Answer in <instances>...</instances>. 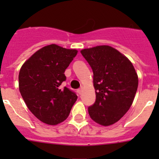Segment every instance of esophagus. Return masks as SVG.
I'll list each match as a JSON object with an SVG mask.
<instances>
[{
    "mask_svg": "<svg viewBox=\"0 0 159 159\" xmlns=\"http://www.w3.org/2000/svg\"><path fill=\"white\" fill-rule=\"evenodd\" d=\"M83 89H84V88H83V87H81V88H80V89H78V93L80 94H80L82 93V92H83Z\"/></svg>",
    "mask_w": 159,
    "mask_h": 159,
    "instance_id": "obj_1",
    "label": "esophagus"
}]
</instances>
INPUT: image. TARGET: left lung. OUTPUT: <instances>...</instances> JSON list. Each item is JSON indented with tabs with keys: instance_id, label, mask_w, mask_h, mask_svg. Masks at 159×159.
Wrapping results in <instances>:
<instances>
[{
	"instance_id": "1",
	"label": "left lung",
	"mask_w": 159,
	"mask_h": 159,
	"mask_svg": "<svg viewBox=\"0 0 159 159\" xmlns=\"http://www.w3.org/2000/svg\"><path fill=\"white\" fill-rule=\"evenodd\" d=\"M80 52L93 71L96 100L88 107L90 117L99 125L111 126L132 105L139 85L137 73L129 59L111 46H95Z\"/></svg>"
}]
</instances>
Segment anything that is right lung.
Segmentation results:
<instances>
[{"label": "right lung", "mask_w": 159, "mask_h": 159, "mask_svg": "<svg viewBox=\"0 0 159 159\" xmlns=\"http://www.w3.org/2000/svg\"><path fill=\"white\" fill-rule=\"evenodd\" d=\"M77 52L76 49L49 44L36 51L20 67L18 79L22 98L29 111L46 124L64 122L76 101L75 92L60 85Z\"/></svg>", "instance_id": "right-lung-1"}]
</instances>
